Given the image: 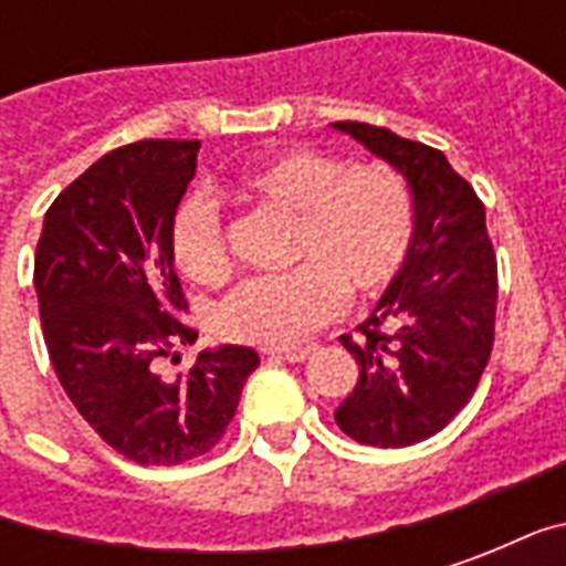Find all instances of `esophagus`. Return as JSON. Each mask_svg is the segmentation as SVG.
Masks as SVG:
<instances>
[{
    "mask_svg": "<svg viewBox=\"0 0 566 566\" xmlns=\"http://www.w3.org/2000/svg\"><path fill=\"white\" fill-rule=\"evenodd\" d=\"M266 355L282 357V360H287V364H303V360L312 355V348H308V345H291V348H270Z\"/></svg>",
    "mask_w": 566,
    "mask_h": 566,
    "instance_id": "obj_1",
    "label": "esophagus"
}]
</instances>
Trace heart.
I'll use <instances>...</instances> for the list:
<instances>
[{
    "mask_svg": "<svg viewBox=\"0 0 566 566\" xmlns=\"http://www.w3.org/2000/svg\"><path fill=\"white\" fill-rule=\"evenodd\" d=\"M235 193L291 211V260L284 275L235 284L214 308V331L230 343L287 345L336 318L345 291L381 296L403 275L416 248V197L394 163H345L336 154L291 148L235 175ZM169 245L190 282L218 284L230 248L206 197L175 209Z\"/></svg>",
    "mask_w": 566,
    "mask_h": 566,
    "instance_id": "1",
    "label": "heart"
}]
</instances>
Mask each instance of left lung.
Masks as SVG:
<instances>
[{"label": "left lung", "instance_id": "left-lung-1", "mask_svg": "<svg viewBox=\"0 0 566 566\" xmlns=\"http://www.w3.org/2000/svg\"><path fill=\"white\" fill-rule=\"evenodd\" d=\"M333 127L394 163L416 197V248L403 275L355 336H339L360 376L333 412L357 442L403 449L439 433L479 388L494 345L497 258L482 199L442 150L357 120Z\"/></svg>", "mask_w": 566, "mask_h": 566}]
</instances>
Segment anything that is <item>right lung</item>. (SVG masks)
Here are the masks:
<instances>
[{
	"label": "right lung",
	"instance_id": "obj_1",
	"mask_svg": "<svg viewBox=\"0 0 566 566\" xmlns=\"http://www.w3.org/2000/svg\"><path fill=\"white\" fill-rule=\"evenodd\" d=\"M197 154V139L108 150L51 202L35 248L32 282L56 379L117 454L145 467L214 449L260 364L254 348L223 345L199 352L178 379L157 369L178 345L197 343L169 245Z\"/></svg>",
	"mask_w": 566,
	"mask_h": 566
}]
</instances>
